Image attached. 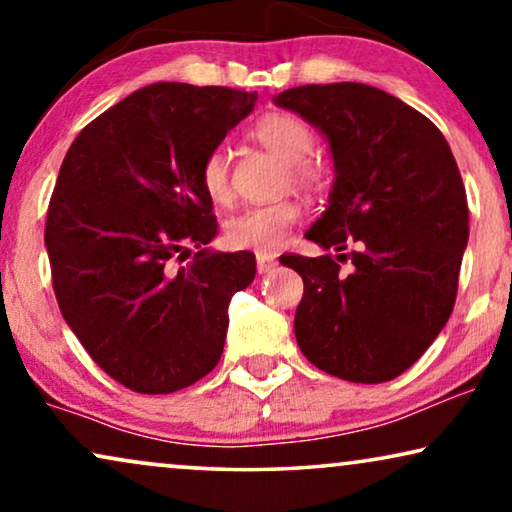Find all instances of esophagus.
<instances>
[{
	"label": "esophagus",
	"mask_w": 512,
	"mask_h": 512,
	"mask_svg": "<svg viewBox=\"0 0 512 512\" xmlns=\"http://www.w3.org/2000/svg\"><path fill=\"white\" fill-rule=\"evenodd\" d=\"M256 268L261 275H268L277 268V258L272 254H256Z\"/></svg>",
	"instance_id": "esophagus-1"
}]
</instances>
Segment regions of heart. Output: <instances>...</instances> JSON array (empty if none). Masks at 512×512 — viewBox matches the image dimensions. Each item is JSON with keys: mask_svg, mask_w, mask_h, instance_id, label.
<instances>
[{"mask_svg": "<svg viewBox=\"0 0 512 512\" xmlns=\"http://www.w3.org/2000/svg\"><path fill=\"white\" fill-rule=\"evenodd\" d=\"M249 137L286 163V172H289L286 184L310 193L324 188L328 179L326 163L312 153L317 135L303 118L282 114V111L268 114L258 118ZM198 177L202 191L214 205H228L233 200L230 158L226 149L216 146L209 151L202 158ZM300 219H303V205L293 198L272 202V205L249 207L226 223V242L233 249H251L268 254V251L284 247Z\"/></svg>", "mask_w": 512, "mask_h": 512, "instance_id": "obj_1", "label": "heart"}]
</instances>
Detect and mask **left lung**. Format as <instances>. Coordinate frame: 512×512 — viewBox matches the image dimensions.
Masks as SVG:
<instances>
[{
  "label": "left lung",
  "instance_id": "left-lung-1",
  "mask_svg": "<svg viewBox=\"0 0 512 512\" xmlns=\"http://www.w3.org/2000/svg\"><path fill=\"white\" fill-rule=\"evenodd\" d=\"M324 132L335 181L307 240L338 256H282L303 277L293 331L307 361L340 380H394L450 319L468 205L443 132L366 83L298 86L275 97ZM356 243L352 255H342ZM349 257L353 268L339 270Z\"/></svg>",
  "mask_w": 512,
  "mask_h": 512
}]
</instances>
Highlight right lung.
I'll return each instance as SVG.
<instances>
[{"mask_svg":"<svg viewBox=\"0 0 512 512\" xmlns=\"http://www.w3.org/2000/svg\"><path fill=\"white\" fill-rule=\"evenodd\" d=\"M256 93L160 81L79 132L62 160L46 219L53 291L97 366L137 394H172L212 373L228 305L254 282L249 251L216 237L200 163ZM193 243L199 249L186 266Z\"/></svg>","mask_w":512,"mask_h":512,"instance_id":"1","label":"right lung"}]
</instances>
